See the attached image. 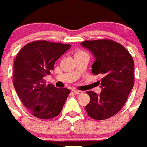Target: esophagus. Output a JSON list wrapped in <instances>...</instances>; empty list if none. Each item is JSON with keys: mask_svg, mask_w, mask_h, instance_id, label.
I'll list each match as a JSON object with an SVG mask.
<instances>
[{"mask_svg": "<svg viewBox=\"0 0 147 147\" xmlns=\"http://www.w3.org/2000/svg\"><path fill=\"white\" fill-rule=\"evenodd\" d=\"M73 92L75 93L76 94H83V91L78 90H73Z\"/></svg>", "mask_w": 147, "mask_h": 147, "instance_id": "34e87169", "label": "esophagus"}]
</instances>
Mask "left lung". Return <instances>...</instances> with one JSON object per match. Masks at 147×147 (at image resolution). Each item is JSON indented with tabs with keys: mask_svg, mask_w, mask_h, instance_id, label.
I'll list each match as a JSON object with an SVG mask.
<instances>
[{
	"mask_svg": "<svg viewBox=\"0 0 147 147\" xmlns=\"http://www.w3.org/2000/svg\"><path fill=\"white\" fill-rule=\"evenodd\" d=\"M95 58L92 73L101 74L102 91L98 94L87 91L90 102L86 113L94 120H105L122 109L134 86V61L129 52L117 42L109 40H94L81 42Z\"/></svg>",
	"mask_w": 147,
	"mask_h": 147,
	"instance_id": "left-lung-1",
	"label": "left lung"
}]
</instances>
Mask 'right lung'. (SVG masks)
Listing matches in <instances>:
<instances>
[{"mask_svg": "<svg viewBox=\"0 0 147 147\" xmlns=\"http://www.w3.org/2000/svg\"><path fill=\"white\" fill-rule=\"evenodd\" d=\"M70 47L58 42L34 41L24 45L16 57L14 87L24 106L35 117L51 119L63 109L70 90L46 84L44 78Z\"/></svg>", "mask_w": 147, "mask_h": 147, "instance_id": "1", "label": "right lung"}]
</instances>
